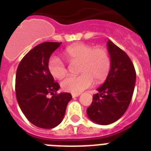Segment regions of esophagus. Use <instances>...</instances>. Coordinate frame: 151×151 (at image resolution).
I'll list each match as a JSON object with an SVG mask.
<instances>
[{"instance_id":"34e87169","label":"esophagus","mask_w":151,"mask_h":151,"mask_svg":"<svg viewBox=\"0 0 151 151\" xmlns=\"http://www.w3.org/2000/svg\"><path fill=\"white\" fill-rule=\"evenodd\" d=\"M80 96V94L79 93H72V97L73 98H75V97H78Z\"/></svg>"}]
</instances>
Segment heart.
Here are the masks:
<instances>
[{
    "label": "heart",
    "instance_id": "obj_1",
    "mask_svg": "<svg viewBox=\"0 0 151 151\" xmlns=\"http://www.w3.org/2000/svg\"><path fill=\"white\" fill-rule=\"evenodd\" d=\"M64 56L70 63L79 62L78 76H69L61 83L63 89L71 93H80L91 87L96 80L100 83L105 80L110 72L111 59L107 50L103 47L78 43L69 46ZM48 70L55 79H62L67 73V68L60 59L52 56L48 62Z\"/></svg>",
    "mask_w": 151,
    "mask_h": 151
}]
</instances>
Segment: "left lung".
<instances>
[{
	"instance_id": "8db88e82",
	"label": "left lung",
	"mask_w": 151,
	"mask_h": 151,
	"mask_svg": "<svg viewBox=\"0 0 151 151\" xmlns=\"http://www.w3.org/2000/svg\"><path fill=\"white\" fill-rule=\"evenodd\" d=\"M111 59L110 72L105 82L93 95L92 103L87 109L89 119L106 125L122 117L129 107L133 95L136 73L129 55L111 41L107 42Z\"/></svg>"
}]
</instances>
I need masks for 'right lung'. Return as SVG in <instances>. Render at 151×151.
<instances>
[{
	"label": "right lung",
	"mask_w": 151,
	"mask_h": 151,
	"mask_svg": "<svg viewBox=\"0 0 151 151\" xmlns=\"http://www.w3.org/2000/svg\"><path fill=\"white\" fill-rule=\"evenodd\" d=\"M61 43L44 42L37 45L22 58L16 71L15 94L19 106L28 121L41 129L59 125L72 99L68 92L57 93L60 86L47 67L51 55Z\"/></svg>",
	"instance_id": "right-lung-1"
}]
</instances>
